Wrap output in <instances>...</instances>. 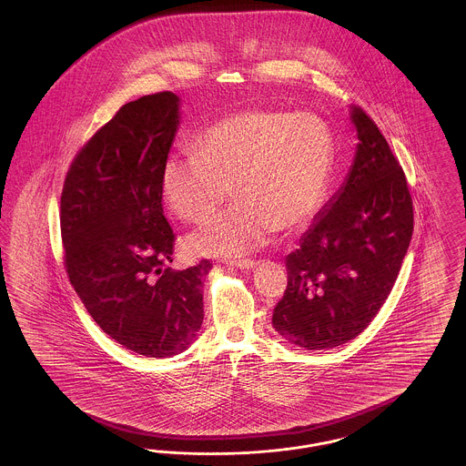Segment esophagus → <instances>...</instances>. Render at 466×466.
<instances>
[{
    "instance_id": "1",
    "label": "esophagus",
    "mask_w": 466,
    "mask_h": 466,
    "mask_svg": "<svg viewBox=\"0 0 466 466\" xmlns=\"http://www.w3.org/2000/svg\"><path fill=\"white\" fill-rule=\"evenodd\" d=\"M232 266L238 267L241 270H251V268L258 266V262H255V260H239V262H232Z\"/></svg>"
}]
</instances>
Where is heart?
Segmentation results:
<instances>
[{"label":"heart","instance_id":"obj_1","mask_svg":"<svg viewBox=\"0 0 466 466\" xmlns=\"http://www.w3.org/2000/svg\"><path fill=\"white\" fill-rule=\"evenodd\" d=\"M332 166V134L319 116L251 108L206 127L196 152L169 157L160 192L179 220L200 223L220 208L232 185L238 202L192 232L185 249L239 258L266 246L279 227H308L323 204Z\"/></svg>","mask_w":466,"mask_h":466}]
</instances>
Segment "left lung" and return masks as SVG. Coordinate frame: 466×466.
<instances>
[{
	"instance_id": "left-lung-1",
	"label": "left lung",
	"mask_w": 466,
	"mask_h": 466,
	"mask_svg": "<svg viewBox=\"0 0 466 466\" xmlns=\"http://www.w3.org/2000/svg\"><path fill=\"white\" fill-rule=\"evenodd\" d=\"M356 152L350 173L287 257L289 287L272 327L289 344L332 350L376 318L399 278L414 218L407 179L386 137L350 108Z\"/></svg>"
}]
</instances>
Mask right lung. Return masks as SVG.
I'll use <instances>...</instances> for the list:
<instances>
[{
    "mask_svg": "<svg viewBox=\"0 0 466 466\" xmlns=\"http://www.w3.org/2000/svg\"><path fill=\"white\" fill-rule=\"evenodd\" d=\"M173 92L124 105L73 160L61 196L67 276L101 330L148 358L183 353L202 327L211 264L173 262L160 173L177 137Z\"/></svg>",
    "mask_w": 466,
    "mask_h": 466,
    "instance_id": "right-lung-1",
    "label": "right lung"
}]
</instances>
